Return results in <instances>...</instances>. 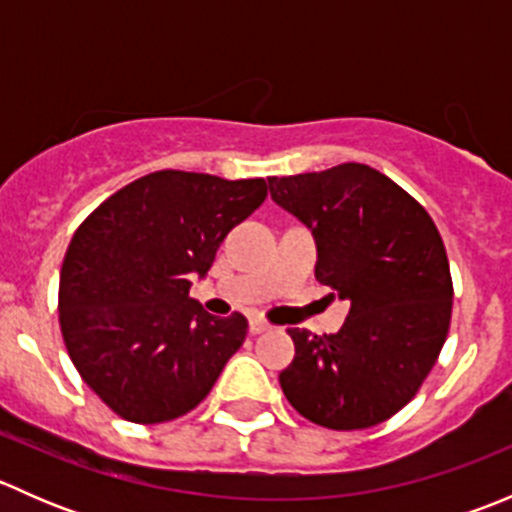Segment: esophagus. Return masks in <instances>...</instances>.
<instances>
[{"instance_id": "esophagus-1", "label": "esophagus", "mask_w": 512, "mask_h": 512, "mask_svg": "<svg viewBox=\"0 0 512 512\" xmlns=\"http://www.w3.org/2000/svg\"><path fill=\"white\" fill-rule=\"evenodd\" d=\"M272 324L265 322V319H250V334H265V332H272Z\"/></svg>"}]
</instances>
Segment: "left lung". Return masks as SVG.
<instances>
[{
	"label": "left lung",
	"instance_id": "1",
	"mask_svg": "<svg viewBox=\"0 0 512 512\" xmlns=\"http://www.w3.org/2000/svg\"><path fill=\"white\" fill-rule=\"evenodd\" d=\"M267 183L312 230L317 280L352 302L337 334L287 329L294 359L282 391L317 426H376L414 399L448 337L453 282L441 232L416 198L364 163Z\"/></svg>",
	"mask_w": 512,
	"mask_h": 512
}]
</instances>
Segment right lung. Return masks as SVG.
I'll return each mask as SVG.
<instances>
[{"instance_id": "add662e5", "label": "right lung", "mask_w": 512, "mask_h": 512, "mask_svg": "<svg viewBox=\"0 0 512 512\" xmlns=\"http://www.w3.org/2000/svg\"><path fill=\"white\" fill-rule=\"evenodd\" d=\"M267 198L262 178L156 170L113 193L79 225L59 277L66 352L121 418L163 423L193 411L247 337L190 297L227 232Z\"/></svg>"}]
</instances>
